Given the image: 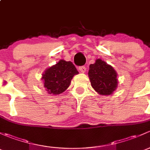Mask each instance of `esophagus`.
Segmentation results:
<instances>
[{"label":"esophagus","mask_w":150,"mask_h":150,"mask_svg":"<svg viewBox=\"0 0 150 150\" xmlns=\"http://www.w3.org/2000/svg\"><path fill=\"white\" fill-rule=\"evenodd\" d=\"M79 71L81 72H82V73H84V72L86 71V66H79Z\"/></svg>","instance_id":"esophagus-1"}]
</instances>
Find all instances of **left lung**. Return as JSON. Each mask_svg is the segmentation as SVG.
Returning <instances> with one entry per match:
<instances>
[{"label": "left lung", "instance_id": "1", "mask_svg": "<svg viewBox=\"0 0 150 150\" xmlns=\"http://www.w3.org/2000/svg\"><path fill=\"white\" fill-rule=\"evenodd\" d=\"M88 75L92 87L100 95H111L118 85L116 72L101 59L90 64Z\"/></svg>", "mask_w": 150, "mask_h": 150}]
</instances>
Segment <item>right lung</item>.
<instances>
[{
    "instance_id": "right-lung-1",
    "label": "right lung",
    "mask_w": 150,
    "mask_h": 150,
    "mask_svg": "<svg viewBox=\"0 0 150 150\" xmlns=\"http://www.w3.org/2000/svg\"><path fill=\"white\" fill-rule=\"evenodd\" d=\"M78 73L71 61L61 60L55 66L47 69L42 75L45 87L50 94L59 95L69 87L73 76Z\"/></svg>"
}]
</instances>
